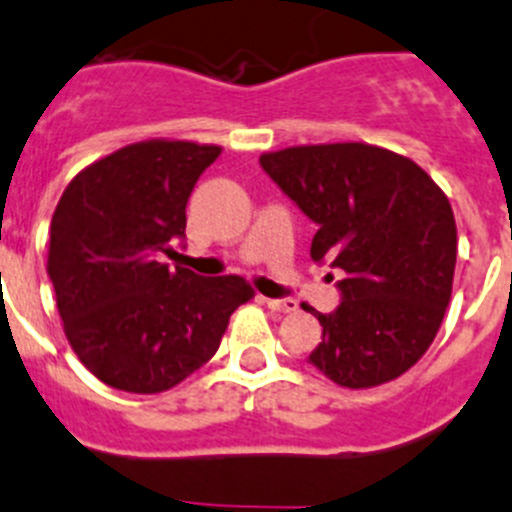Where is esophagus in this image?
Instances as JSON below:
<instances>
[{
	"label": "esophagus",
	"mask_w": 512,
	"mask_h": 512,
	"mask_svg": "<svg viewBox=\"0 0 512 512\" xmlns=\"http://www.w3.org/2000/svg\"><path fill=\"white\" fill-rule=\"evenodd\" d=\"M262 303L270 310H275V313H293V310H298V300L293 298H262Z\"/></svg>",
	"instance_id": "esophagus-1"
}]
</instances>
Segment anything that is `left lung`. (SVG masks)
Segmentation results:
<instances>
[{
	"label": "left lung",
	"instance_id": "left-lung-1",
	"mask_svg": "<svg viewBox=\"0 0 512 512\" xmlns=\"http://www.w3.org/2000/svg\"><path fill=\"white\" fill-rule=\"evenodd\" d=\"M260 166L318 227L310 257L341 270V303L321 321L308 364L348 389L412 369L450 305L457 227L450 202L414 161L328 143L262 154Z\"/></svg>",
	"mask_w": 512,
	"mask_h": 512
}]
</instances>
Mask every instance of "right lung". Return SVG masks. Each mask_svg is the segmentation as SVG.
Returning a JSON list of instances; mask_svg holds the SVG:
<instances>
[{
	"mask_svg": "<svg viewBox=\"0 0 512 512\" xmlns=\"http://www.w3.org/2000/svg\"><path fill=\"white\" fill-rule=\"evenodd\" d=\"M222 148L143 141L80 171L50 224L47 275L85 369L131 394H159L217 353L229 315L252 298L237 275L159 262L186 240V202Z\"/></svg>",
	"mask_w": 512,
	"mask_h": 512,
	"instance_id": "right-lung-1",
	"label": "right lung"
}]
</instances>
